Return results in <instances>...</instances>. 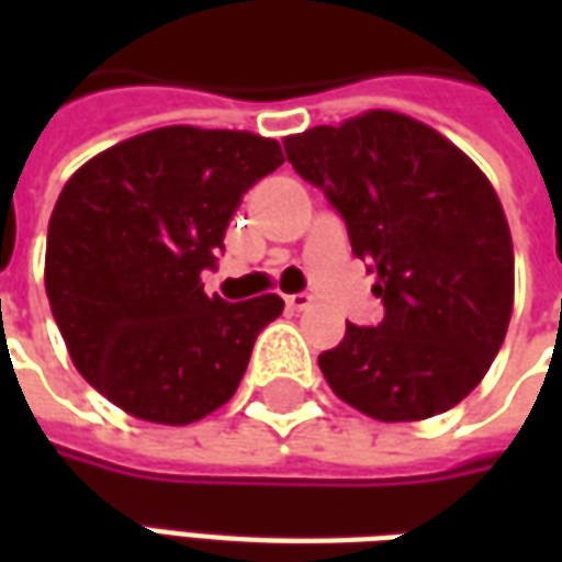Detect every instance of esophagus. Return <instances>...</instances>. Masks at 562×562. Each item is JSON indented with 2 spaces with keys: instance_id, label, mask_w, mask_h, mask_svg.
<instances>
[{
  "instance_id": "1",
  "label": "esophagus",
  "mask_w": 562,
  "mask_h": 562,
  "mask_svg": "<svg viewBox=\"0 0 562 562\" xmlns=\"http://www.w3.org/2000/svg\"><path fill=\"white\" fill-rule=\"evenodd\" d=\"M285 304H289V310H294V313H301V310H306V306L313 304V294H306V292L289 294V297H285Z\"/></svg>"
}]
</instances>
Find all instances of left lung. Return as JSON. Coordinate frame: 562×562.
Returning a JSON list of instances; mask_svg holds the SVG:
<instances>
[{"label": "left lung", "mask_w": 562, "mask_h": 562, "mask_svg": "<svg viewBox=\"0 0 562 562\" xmlns=\"http://www.w3.org/2000/svg\"><path fill=\"white\" fill-rule=\"evenodd\" d=\"M294 171L349 228L376 270V328L346 322L318 355L330 391L376 422H422L458 406L506 340L515 252L482 168L422 120L364 111L282 138Z\"/></svg>", "instance_id": "obj_1"}]
</instances>
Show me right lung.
<instances>
[{
	"instance_id": "1",
	"label": "right lung",
	"mask_w": 562,
	"mask_h": 562,
	"mask_svg": "<svg viewBox=\"0 0 562 562\" xmlns=\"http://www.w3.org/2000/svg\"><path fill=\"white\" fill-rule=\"evenodd\" d=\"M285 156L234 128L165 126L102 149L68 177L47 225L44 289L78 373L123 413L192 424L232 401L280 294L207 297L249 186Z\"/></svg>"
}]
</instances>
